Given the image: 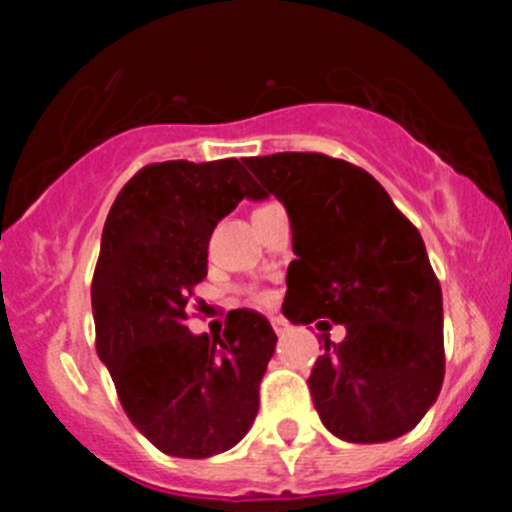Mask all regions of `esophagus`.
Returning a JSON list of instances; mask_svg holds the SVG:
<instances>
[{"label": "esophagus", "mask_w": 512, "mask_h": 512, "mask_svg": "<svg viewBox=\"0 0 512 512\" xmlns=\"http://www.w3.org/2000/svg\"><path fill=\"white\" fill-rule=\"evenodd\" d=\"M270 322H272V329H275L277 334H285L289 329V322L285 317H270Z\"/></svg>", "instance_id": "esophagus-1"}]
</instances>
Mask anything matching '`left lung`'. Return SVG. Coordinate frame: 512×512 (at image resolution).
<instances>
[{"label": "left lung", "instance_id": "left-lung-1", "mask_svg": "<svg viewBox=\"0 0 512 512\" xmlns=\"http://www.w3.org/2000/svg\"><path fill=\"white\" fill-rule=\"evenodd\" d=\"M262 198L292 225L282 314L292 324H344L309 376L324 426L349 443L404 436L443 384V299L426 245L366 170L322 153L245 160Z\"/></svg>", "mask_w": 512, "mask_h": 512}]
</instances>
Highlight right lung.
<instances>
[{
    "mask_svg": "<svg viewBox=\"0 0 512 512\" xmlns=\"http://www.w3.org/2000/svg\"><path fill=\"white\" fill-rule=\"evenodd\" d=\"M260 185L237 158L165 160L138 170L111 205L91 285L96 349L133 426L175 458L240 443L260 409L277 334L235 309L218 337L193 334L188 297L208 275V242Z\"/></svg>",
    "mask_w": 512,
    "mask_h": 512,
    "instance_id": "add662e5",
    "label": "right lung"
}]
</instances>
